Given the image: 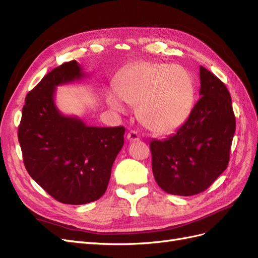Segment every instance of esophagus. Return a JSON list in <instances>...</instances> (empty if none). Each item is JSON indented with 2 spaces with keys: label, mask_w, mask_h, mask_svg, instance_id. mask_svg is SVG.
Instances as JSON below:
<instances>
[{
  "label": "esophagus",
  "mask_w": 258,
  "mask_h": 258,
  "mask_svg": "<svg viewBox=\"0 0 258 258\" xmlns=\"http://www.w3.org/2000/svg\"><path fill=\"white\" fill-rule=\"evenodd\" d=\"M127 141L130 142H136V141H140V136H138L137 132L135 131H131L127 133Z\"/></svg>",
  "instance_id": "esophagus-1"
}]
</instances>
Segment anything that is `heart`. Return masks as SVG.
Returning a JSON list of instances; mask_svg holds the SVG:
<instances>
[{"label":"heart","instance_id":"obj_1","mask_svg":"<svg viewBox=\"0 0 258 258\" xmlns=\"http://www.w3.org/2000/svg\"><path fill=\"white\" fill-rule=\"evenodd\" d=\"M105 101L116 112L125 102L138 105L141 121L157 133H170L187 120L195 102L189 73L179 65L140 62L125 70L115 86L105 92Z\"/></svg>","mask_w":258,"mask_h":258}]
</instances>
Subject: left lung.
I'll return each instance as SVG.
<instances>
[{
	"instance_id": "1",
	"label": "left lung",
	"mask_w": 258,
	"mask_h": 258,
	"mask_svg": "<svg viewBox=\"0 0 258 258\" xmlns=\"http://www.w3.org/2000/svg\"><path fill=\"white\" fill-rule=\"evenodd\" d=\"M200 100L187 120L164 141H151L153 173L164 192L192 196L204 192L227 169L235 132L229 91L200 68Z\"/></svg>"
}]
</instances>
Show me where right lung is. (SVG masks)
I'll use <instances>...</instances> for the list:
<instances>
[{
	"label": "right lung",
	"instance_id": "add662e5",
	"mask_svg": "<svg viewBox=\"0 0 258 258\" xmlns=\"http://www.w3.org/2000/svg\"><path fill=\"white\" fill-rule=\"evenodd\" d=\"M87 77L75 60L45 75L26 97L18 142L29 175L57 202L84 205L99 200L123 147L125 128L88 126L64 115L54 97L57 86Z\"/></svg>",
	"mask_w": 258,
	"mask_h": 258
}]
</instances>
